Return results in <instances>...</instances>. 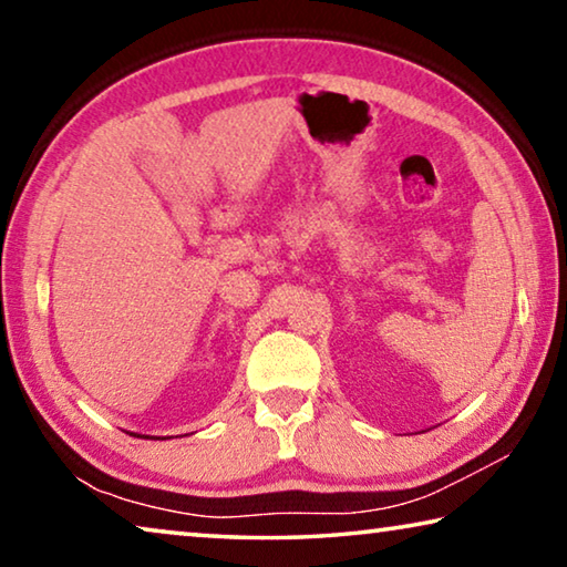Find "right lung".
Here are the masks:
<instances>
[{
  "instance_id": "1",
  "label": "right lung",
  "mask_w": 567,
  "mask_h": 567,
  "mask_svg": "<svg viewBox=\"0 0 567 567\" xmlns=\"http://www.w3.org/2000/svg\"><path fill=\"white\" fill-rule=\"evenodd\" d=\"M130 435H134V437H145V440H155V437H150V435H137V433H130Z\"/></svg>"
}]
</instances>
